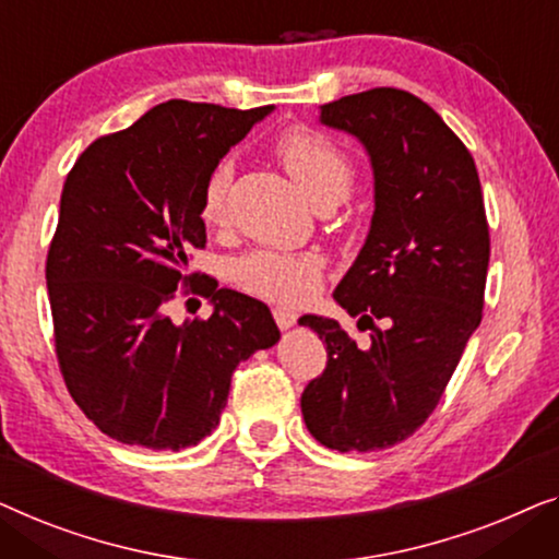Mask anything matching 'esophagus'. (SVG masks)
I'll use <instances>...</instances> for the list:
<instances>
[{
    "mask_svg": "<svg viewBox=\"0 0 559 559\" xmlns=\"http://www.w3.org/2000/svg\"><path fill=\"white\" fill-rule=\"evenodd\" d=\"M273 319H276L278 329H290L296 324L298 313L294 309H283V306H276V309H273Z\"/></svg>",
    "mask_w": 559,
    "mask_h": 559,
    "instance_id": "esophagus-1",
    "label": "esophagus"
}]
</instances>
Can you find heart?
<instances>
[{"label":"heart","instance_id":"b5f03b06","mask_svg":"<svg viewBox=\"0 0 559 559\" xmlns=\"http://www.w3.org/2000/svg\"><path fill=\"white\" fill-rule=\"evenodd\" d=\"M276 156L294 182L301 187L313 204L349 190L352 164L340 146L324 133L313 129H290L276 141ZM230 179L227 164L212 171L202 192L200 215L207 225L219 223L223 217L225 187ZM235 281L246 290L273 298L283 304H301L313 294L319 283V263L311 255L273 253L258 250L235 263Z\"/></svg>","mask_w":559,"mask_h":559}]
</instances>
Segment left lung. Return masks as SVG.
Masks as SVG:
<instances>
[{"label": "left lung", "mask_w": 559, "mask_h": 559, "mask_svg": "<svg viewBox=\"0 0 559 559\" xmlns=\"http://www.w3.org/2000/svg\"><path fill=\"white\" fill-rule=\"evenodd\" d=\"M319 121L357 136L372 162V225L334 290L369 329V347L340 321L298 319L326 344L301 413L332 451H382L428 420L481 324L491 253L481 182L463 141L407 91L344 96L321 106Z\"/></svg>", "instance_id": "1"}]
</instances>
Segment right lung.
Segmentation results:
<instances>
[{"label":"right lung","mask_w":559,"mask_h":559,"mask_svg":"<svg viewBox=\"0 0 559 559\" xmlns=\"http://www.w3.org/2000/svg\"><path fill=\"white\" fill-rule=\"evenodd\" d=\"M271 111L167 100L93 141L70 169L45 265L55 355L108 438L198 445L219 423L235 367L278 342L269 306L187 273L190 250L207 242L204 185ZM182 285L211 298L210 320L177 328L166 317Z\"/></svg>","instance_id":"add662e5"}]
</instances>
